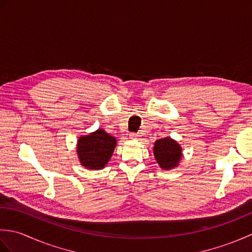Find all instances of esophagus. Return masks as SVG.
<instances>
[{
  "label": "esophagus",
  "instance_id": "esophagus-1",
  "mask_svg": "<svg viewBox=\"0 0 252 252\" xmlns=\"http://www.w3.org/2000/svg\"><path fill=\"white\" fill-rule=\"evenodd\" d=\"M140 134L138 133H131L130 134V138L131 140H140Z\"/></svg>",
  "mask_w": 252,
  "mask_h": 252
}]
</instances>
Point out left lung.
I'll return each mask as SVG.
<instances>
[{"mask_svg":"<svg viewBox=\"0 0 252 252\" xmlns=\"http://www.w3.org/2000/svg\"><path fill=\"white\" fill-rule=\"evenodd\" d=\"M154 156L159 167L163 170L174 169L183 156L180 144L171 137H163L154 144Z\"/></svg>","mask_w":252,"mask_h":252,"instance_id":"left-lung-1","label":"left lung"}]
</instances>
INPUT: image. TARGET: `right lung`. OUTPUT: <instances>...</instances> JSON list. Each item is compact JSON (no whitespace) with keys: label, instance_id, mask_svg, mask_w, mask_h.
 I'll use <instances>...</instances> for the list:
<instances>
[{"label":"right lung","instance_id":"right-lung-1","mask_svg":"<svg viewBox=\"0 0 252 252\" xmlns=\"http://www.w3.org/2000/svg\"><path fill=\"white\" fill-rule=\"evenodd\" d=\"M116 146V137L111 136L103 129L81 135L76 147L79 161L85 169H103L110 160Z\"/></svg>","mask_w":252,"mask_h":252}]
</instances>
